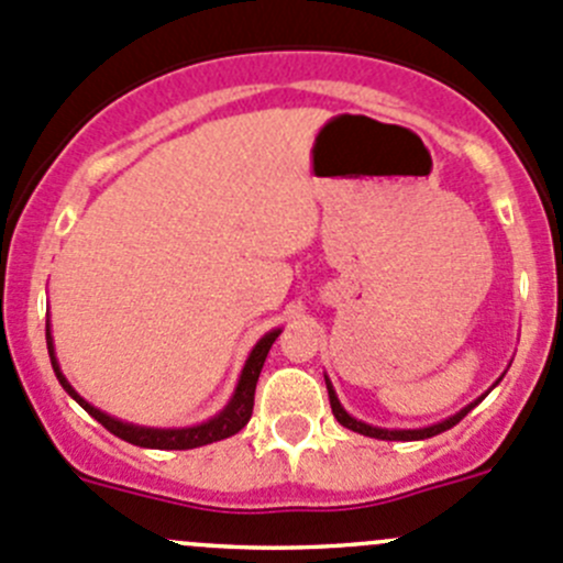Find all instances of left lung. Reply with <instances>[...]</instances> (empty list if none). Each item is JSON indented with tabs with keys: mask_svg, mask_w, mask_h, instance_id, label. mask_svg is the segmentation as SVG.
<instances>
[{
	"mask_svg": "<svg viewBox=\"0 0 563 563\" xmlns=\"http://www.w3.org/2000/svg\"><path fill=\"white\" fill-rule=\"evenodd\" d=\"M325 386H328V399H331V410H333V416H336V421H339V424H342V427H347V430H353V432H358V435H369V438H377V441H424V438L441 435V432L452 430L454 424H460V421H463L465 416H468V410L473 408V405H476V402H473V405H468V408H465V410H460L457 416H452V419L441 421V424L424 427V430H377V427H369V424H364V421H355L353 416H347V413H344V408H342V405H339L336 394H333L331 383L325 380Z\"/></svg>",
	"mask_w": 563,
	"mask_h": 563,
	"instance_id": "left-lung-1",
	"label": "left lung"
}]
</instances>
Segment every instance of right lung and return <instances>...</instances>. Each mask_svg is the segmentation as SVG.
Returning a JSON list of instances; mask_svg holds the SVG:
<instances>
[{"label": "right lung", "instance_id": "1", "mask_svg": "<svg viewBox=\"0 0 563 563\" xmlns=\"http://www.w3.org/2000/svg\"><path fill=\"white\" fill-rule=\"evenodd\" d=\"M276 336H279V331H271V333H265L263 339H260L257 347H254L252 355H249L246 366H243V375H241V383H238V388H235V397H232V402L227 405V408L221 410L216 419H210L208 424L188 427V430H147V427L122 424V421H117V419H111V416L100 413L98 408L87 405L85 399H81L79 394L70 388V383L65 380V375L59 372L57 358H54L52 333H48V328H46L48 355H52V366H54V372H57V380L63 383L65 391H68L70 397H74L76 402H79L81 408H85L87 413H90L100 427H106L111 435L122 438V441L133 443V446L164 449V452H183V449L208 446V443L224 441V438L235 435V432H241L243 427L249 424V419H252V410H254V388H257L260 372H263V364H265V358H268V350H271V344L276 342Z\"/></svg>", "mask_w": 563, "mask_h": 563}]
</instances>
